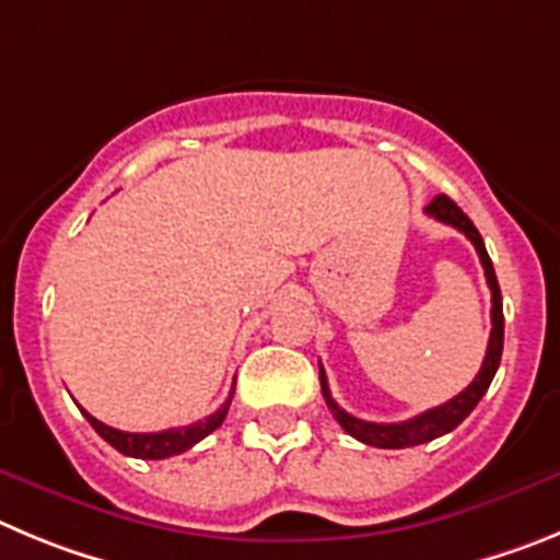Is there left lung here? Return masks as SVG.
Instances as JSON below:
<instances>
[{
  "label": "left lung",
  "instance_id": "obj_1",
  "mask_svg": "<svg viewBox=\"0 0 560 560\" xmlns=\"http://www.w3.org/2000/svg\"><path fill=\"white\" fill-rule=\"evenodd\" d=\"M427 214L441 223L452 225V229L463 231V234L471 240V245L477 248V256H480V265L486 270V281L491 287V337H488V349L486 360H482L480 374L475 376V382L460 390L455 399H450L446 405L432 407V410L421 412L416 418H407V421H399V424H374V421H362V418H354L351 412L342 410L329 393V382H326L324 365H320V393H324L326 407L331 410V416L337 418V424L349 432L357 441L368 443V446H380V450H407V446H418V443L435 441V438L446 435V432L455 430L468 412L475 410L477 401L486 396L488 385H491L497 368H500L502 360V340H505V317H502V292L500 284H497V273H493L491 256H488L486 243H482L480 231L475 229V223L466 218L460 211V206L455 203L446 195H438L430 206H427Z\"/></svg>",
  "mask_w": 560,
  "mask_h": 560
}]
</instances>
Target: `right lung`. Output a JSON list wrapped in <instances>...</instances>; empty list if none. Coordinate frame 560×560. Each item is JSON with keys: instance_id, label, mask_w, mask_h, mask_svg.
Wrapping results in <instances>:
<instances>
[{"instance_id": "obj_1", "label": "right lung", "mask_w": 560, "mask_h": 560, "mask_svg": "<svg viewBox=\"0 0 560 560\" xmlns=\"http://www.w3.org/2000/svg\"><path fill=\"white\" fill-rule=\"evenodd\" d=\"M231 399H234V387H231L229 399L223 401V407H220L218 412H211L209 418H203V421H195V424H189V427H178V430H164V432H122V430H114V427L103 424V421H97V418L89 416L85 410H83V416L89 418V424L97 430V435L105 438V441H108L117 452H122V455L142 457V460H164V457H173V455H180V452H186V450H192L195 443L203 441L209 432L218 430V427L225 421V416H229Z\"/></svg>"}]
</instances>
